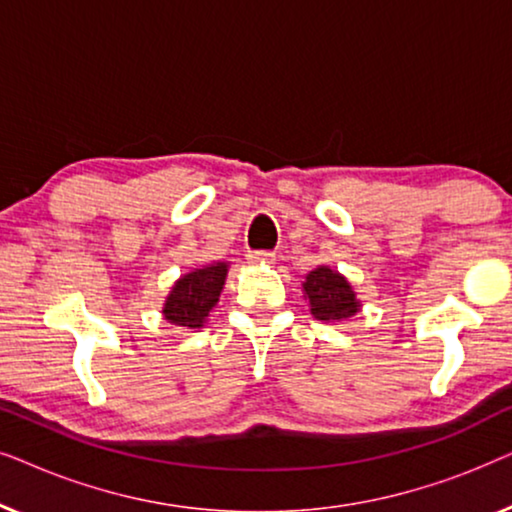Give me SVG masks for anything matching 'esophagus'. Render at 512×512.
<instances>
[{
  "label": "esophagus",
  "instance_id": "1",
  "mask_svg": "<svg viewBox=\"0 0 512 512\" xmlns=\"http://www.w3.org/2000/svg\"><path fill=\"white\" fill-rule=\"evenodd\" d=\"M247 261L254 265H265V263L275 261V254H272V251H249Z\"/></svg>",
  "mask_w": 512,
  "mask_h": 512
}]
</instances>
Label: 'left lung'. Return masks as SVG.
<instances>
[{
    "label": "left lung",
    "mask_w": 512,
    "mask_h": 512,
    "mask_svg": "<svg viewBox=\"0 0 512 512\" xmlns=\"http://www.w3.org/2000/svg\"><path fill=\"white\" fill-rule=\"evenodd\" d=\"M303 293L307 303H310L312 317L326 321V324L349 319L361 310V303L356 300L352 284L338 270L328 268V265H319V268H314L305 277Z\"/></svg>",
    "instance_id": "obj_1"
}]
</instances>
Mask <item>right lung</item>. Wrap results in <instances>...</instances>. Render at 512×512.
<instances>
[{"instance_id":"obj_1","label":"right lung","mask_w":512,"mask_h":512,"mask_svg":"<svg viewBox=\"0 0 512 512\" xmlns=\"http://www.w3.org/2000/svg\"><path fill=\"white\" fill-rule=\"evenodd\" d=\"M228 263L202 265L179 277L174 282L170 296L163 305L165 319L174 326L184 328H202L212 312V307L219 303L221 289L226 284Z\"/></svg>"}]
</instances>
